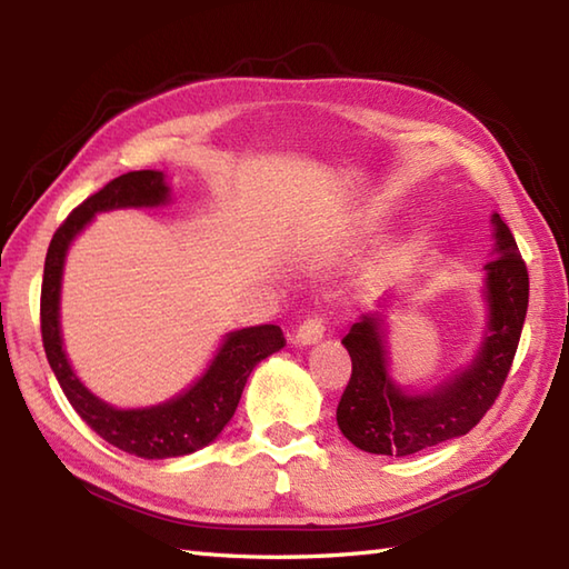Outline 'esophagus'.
<instances>
[{"mask_svg":"<svg viewBox=\"0 0 569 569\" xmlns=\"http://www.w3.org/2000/svg\"><path fill=\"white\" fill-rule=\"evenodd\" d=\"M322 335H325V320L320 316H310L298 325L293 340L298 345H316L318 340H322Z\"/></svg>","mask_w":569,"mask_h":569,"instance_id":"esophagus-1","label":"esophagus"}]
</instances>
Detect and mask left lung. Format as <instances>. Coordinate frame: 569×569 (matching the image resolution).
Here are the masks:
<instances>
[{"label":"left lung","mask_w":569,"mask_h":569,"mask_svg":"<svg viewBox=\"0 0 569 569\" xmlns=\"http://www.w3.org/2000/svg\"><path fill=\"white\" fill-rule=\"evenodd\" d=\"M497 249L487 261L489 332L469 369L426 396H408L389 379L383 320L365 316L342 337L352 377L337 403V426L355 447L373 455L408 457L467 435L487 416L509 377L528 310V269L516 239L493 214Z\"/></svg>","instance_id":"obj_1"}]
</instances>
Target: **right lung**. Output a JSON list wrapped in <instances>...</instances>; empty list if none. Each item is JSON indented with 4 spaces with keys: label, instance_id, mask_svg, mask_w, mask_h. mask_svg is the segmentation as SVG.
Segmentation results:
<instances>
[{
    "label": "right lung",
    "instance_id": "right-lung-1",
    "mask_svg": "<svg viewBox=\"0 0 569 569\" xmlns=\"http://www.w3.org/2000/svg\"><path fill=\"white\" fill-rule=\"evenodd\" d=\"M168 200V188L161 171H131L110 180L102 190L82 200L66 222L56 229L46 253L41 283V337L43 349L56 379L78 416L100 435L102 440L129 455L143 459L180 457L210 445L234 416L241 391L251 369L261 359L286 347L278 325H259L227 335L204 377L183 396L163 406L141 410H117L92 396L72 373L58 328L60 276L70 241L92 220L94 212L112 208H143Z\"/></svg>",
    "mask_w": 569,
    "mask_h": 569
}]
</instances>
